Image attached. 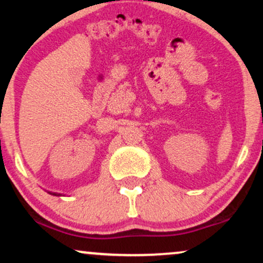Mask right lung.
<instances>
[{
    "label": "right lung",
    "mask_w": 263,
    "mask_h": 263,
    "mask_svg": "<svg viewBox=\"0 0 263 263\" xmlns=\"http://www.w3.org/2000/svg\"><path fill=\"white\" fill-rule=\"evenodd\" d=\"M49 194H53V195H57V197H59V195H62V194H57V193H49Z\"/></svg>",
    "instance_id": "1"
}]
</instances>
